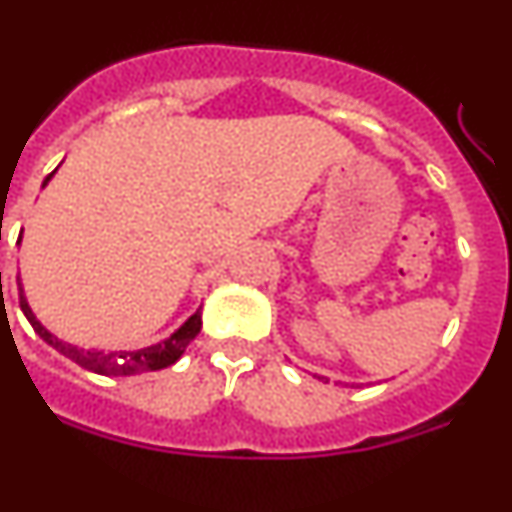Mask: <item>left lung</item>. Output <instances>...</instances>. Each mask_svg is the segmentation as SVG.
<instances>
[{
    "mask_svg": "<svg viewBox=\"0 0 512 512\" xmlns=\"http://www.w3.org/2000/svg\"><path fill=\"white\" fill-rule=\"evenodd\" d=\"M317 377V380H322V375H315Z\"/></svg>",
    "mask_w": 512,
    "mask_h": 512,
    "instance_id": "left-lung-1",
    "label": "left lung"
}]
</instances>
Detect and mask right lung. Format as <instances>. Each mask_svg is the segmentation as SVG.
Masks as SVG:
<instances>
[{"label": "right lung", "instance_id": "1", "mask_svg": "<svg viewBox=\"0 0 512 512\" xmlns=\"http://www.w3.org/2000/svg\"><path fill=\"white\" fill-rule=\"evenodd\" d=\"M54 172L47 177V180H44L42 187H47V182L52 180ZM17 285H19V305H22L24 317H27L29 325L34 327V332H37V335L42 337L47 345H52L54 350L62 352L64 357H69V360H74L77 365H82L84 370L97 372V375L127 377V375H137V372L162 370V367L175 365V362L182 357V352H185V347L195 340L197 332H200V327H202L200 310H197L195 315L187 317V320L182 322V325L177 327L170 337L155 342V345L140 347V350H84V347H77V345H72V342L59 340L54 332H49L47 327L37 320V315L32 312V307H29L27 295H24L22 280H17Z\"/></svg>", "mask_w": 512, "mask_h": 512}]
</instances>
